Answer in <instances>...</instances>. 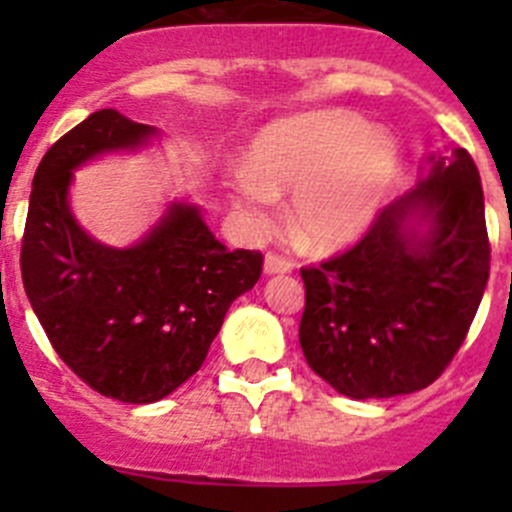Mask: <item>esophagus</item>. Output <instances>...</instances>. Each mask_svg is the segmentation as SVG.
<instances>
[{"mask_svg": "<svg viewBox=\"0 0 512 512\" xmlns=\"http://www.w3.org/2000/svg\"><path fill=\"white\" fill-rule=\"evenodd\" d=\"M292 269H295V264H292V261L282 259V256H277V253H266V259H264L266 277H271V274H289Z\"/></svg>", "mask_w": 512, "mask_h": 512, "instance_id": "obj_1", "label": "esophagus"}]
</instances>
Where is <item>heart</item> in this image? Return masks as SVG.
I'll use <instances>...</instances> for the list:
<instances>
[{
  "label": "heart",
  "mask_w": 512,
  "mask_h": 512,
  "mask_svg": "<svg viewBox=\"0 0 512 512\" xmlns=\"http://www.w3.org/2000/svg\"><path fill=\"white\" fill-rule=\"evenodd\" d=\"M400 174L395 140L346 112L274 122L230 176V194L251 233H266L279 194H292V228L305 246L333 251L369 230Z\"/></svg>",
  "instance_id": "1"
}]
</instances>
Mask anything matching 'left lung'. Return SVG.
Returning a JSON list of instances; mask_svg holds the SVG:
<instances>
[{
	"instance_id": "8db88e82",
	"label": "left lung",
	"mask_w": 512,
	"mask_h": 512,
	"mask_svg": "<svg viewBox=\"0 0 512 512\" xmlns=\"http://www.w3.org/2000/svg\"><path fill=\"white\" fill-rule=\"evenodd\" d=\"M300 346L351 400L410 395L441 377L490 277L479 171L464 148L425 158L420 179L351 251L300 271Z\"/></svg>"
}]
</instances>
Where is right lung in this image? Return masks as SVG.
Returning <instances> with one entry per match:
<instances>
[{
	"label": "right lung",
	"mask_w": 512,
	"mask_h": 512,
	"mask_svg": "<svg viewBox=\"0 0 512 512\" xmlns=\"http://www.w3.org/2000/svg\"><path fill=\"white\" fill-rule=\"evenodd\" d=\"M117 110L92 112L40 161L22 238V284L45 336L99 395L164 400L205 361L235 297L259 282V251H228L202 207L171 202L138 243H99L76 223L74 171L158 138Z\"/></svg>",
	"instance_id": "right-lung-1"
}]
</instances>
